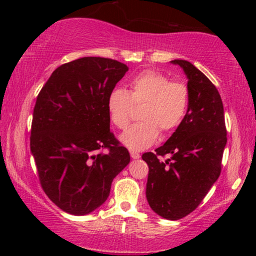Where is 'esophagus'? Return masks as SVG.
<instances>
[{"instance_id": "obj_1", "label": "esophagus", "mask_w": 256, "mask_h": 256, "mask_svg": "<svg viewBox=\"0 0 256 256\" xmlns=\"http://www.w3.org/2000/svg\"><path fill=\"white\" fill-rule=\"evenodd\" d=\"M130 154H131V157H132L133 159H138V158L141 157L140 154L136 152V151H133V150L130 151Z\"/></svg>"}]
</instances>
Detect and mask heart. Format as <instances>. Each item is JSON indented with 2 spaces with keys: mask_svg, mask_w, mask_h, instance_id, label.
Returning a JSON list of instances; mask_svg holds the SVG:
<instances>
[{
  "mask_svg": "<svg viewBox=\"0 0 256 256\" xmlns=\"http://www.w3.org/2000/svg\"><path fill=\"white\" fill-rule=\"evenodd\" d=\"M190 90L180 80H170L156 70H144L128 82V90L112 89L107 98V112L112 123L124 130L131 122L132 105H141L140 122L120 136L132 150H144L157 140L159 131L168 134L183 122L188 112Z\"/></svg>",
  "mask_w": 256,
  "mask_h": 256,
  "instance_id": "heart-1",
  "label": "heart"
}]
</instances>
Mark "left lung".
I'll return each instance as SVG.
<instances>
[{"label": "left lung", "instance_id": "obj_1", "mask_svg": "<svg viewBox=\"0 0 256 256\" xmlns=\"http://www.w3.org/2000/svg\"><path fill=\"white\" fill-rule=\"evenodd\" d=\"M188 76L190 102L183 122L166 144L146 152V200L156 214L178 220L194 211L218 180L227 144L224 105L219 92L185 60H174ZM170 154L165 160L160 156Z\"/></svg>", "mask_w": 256, "mask_h": 256}]
</instances>
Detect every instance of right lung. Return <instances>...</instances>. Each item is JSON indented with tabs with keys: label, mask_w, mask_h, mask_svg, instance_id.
I'll return each mask as SVG.
<instances>
[{
	"label": "right lung",
	"mask_w": 256,
	"mask_h": 256,
	"mask_svg": "<svg viewBox=\"0 0 256 256\" xmlns=\"http://www.w3.org/2000/svg\"><path fill=\"white\" fill-rule=\"evenodd\" d=\"M128 71L116 60L78 58L56 68L38 94L30 150L46 196L68 214L100 206L130 162L107 112L108 96Z\"/></svg>",
	"instance_id": "right-lung-1"
}]
</instances>
